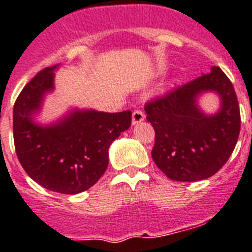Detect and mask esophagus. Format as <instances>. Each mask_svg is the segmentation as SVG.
<instances>
[{"mask_svg": "<svg viewBox=\"0 0 252 252\" xmlns=\"http://www.w3.org/2000/svg\"><path fill=\"white\" fill-rule=\"evenodd\" d=\"M145 120V116L144 113L141 111H135L134 113H132V118H131V122H132V125H138L140 124V122H143Z\"/></svg>", "mask_w": 252, "mask_h": 252, "instance_id": "1", "label": "esophagus"}]
</instances>
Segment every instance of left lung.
<instances>
[{"instance_id":"left-lung-1","label":"left lung","mask_w":252,"mask_h":252,"mask_svg":"<svg viewBox=\"0 0 252 252\" xmlns=\"http://www.w3.org/2000/svg\"><path fill=\"white\" fill-rule=\"evenodd\" d=\"M205 93L220 97L207 114L199 105ZM156 131L152 158L167 178L198 182L213 176L232 155L241 128L236 91L219 66L145 105Z\"/></svg>"}]
</instances>
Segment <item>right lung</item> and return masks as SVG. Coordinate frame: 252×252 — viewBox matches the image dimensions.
Wrapping results in <instances>:
<instances>
[{"instance_id":"add662e5","label":"right lung","mask_w":252,"mask_h":252,"mask_svg":"<svg viewBox=\"0 0 252 252\" xmlns=\"http://www.w3.org/2000/svg\"><path fill=\"white\" fill-rule=\"evenodd\" d=\"M60 64L41 70L14 105V143L19 162L43 188L64 194L85 192L108 167L109 147L131 126V112L107 113L70 107L49 124L37 120L55 90Z\"/></svg>"}]
</instances>
